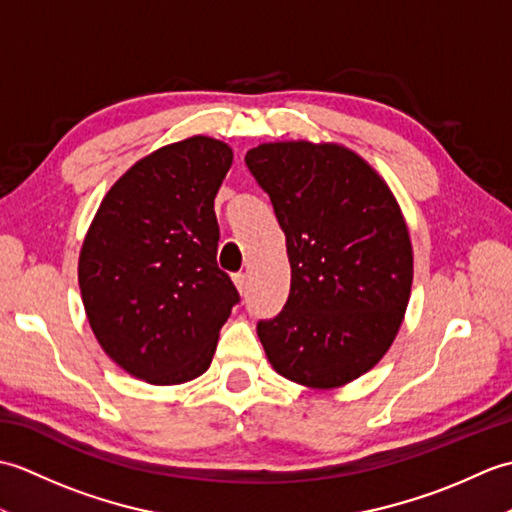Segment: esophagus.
Masks as SVG:
<instances>
[{
	"mask_svg": "<svg viewBox=\"0 0 512 512\" xmlns=\"http://www.w3.org/2000/svg\"><path fill=\"white\" fill-rule=\"evenodd\" d=\"M233 281H235V288L239 290V295H244V292L248 290V277L244 273H237V275H233Z\"/></svg>",
	"mask_w": 512,
	"mask_h": 512,
	"instance_id": "esophagus-1",
	"label": "esophagus"
}]
</instances>
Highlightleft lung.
<instances>
[{
    "label": "left lung",
    "instance_id": "1",
    "mask_svg": "<svg viewBox=\"0 0 512 512\" xmlns=\"http://www.w3.org/2000/svg\"><path fill=\"white\" fill-rule=\"evenodd\" d=\"M286 235L290 295L257 334L275 372L332 389L369 372L405 317L413 250L387 182L347 147L264 143L246 154Z\"/></svg>",
    "mask_w": 512,
    "mask_h": 512
}]
</instances>
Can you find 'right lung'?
<instances>
[{
    "mask_svg": "<svg viewBox=\"0 0 512 512\" xmlns=\"http://www.w3.org/2000/svg\"><path fill=\"white\" fill-rule=\"evenodd\" d=\"M233 165L222 140L191 136L156 149L107 191L83 239L79 286L105 354L151 385L209 369L239 301L217 268V189Z\"/></svg>",
    "mask_w": 512,
    "mask_h": 512,
    "instance_id": "right-lung-1",
    "label": "right lung"
}]
</instances>
